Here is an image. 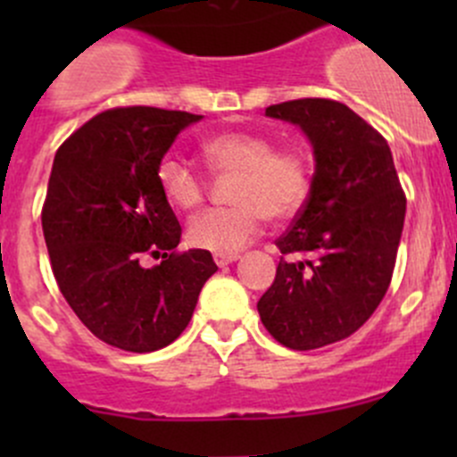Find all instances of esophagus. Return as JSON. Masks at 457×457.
<instances>
[{
	"instance_id": "34e87169",
	"label": "esophagus",
	"mask_w": 457,
	"mask_h": 457,
	"mask_svg": "<svg viewBox=\"0 0 457 457\" xmlns=\"http://www.w3.org/2000/svg\"><path fill=\"white\" fill-rule=\"evenodd\" d=\"M238 258V254H214V262L219 267H225L229 265V262H234Z\"/></svg>"
}]
</instances>
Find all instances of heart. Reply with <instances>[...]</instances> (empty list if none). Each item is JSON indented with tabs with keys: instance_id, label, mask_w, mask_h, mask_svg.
Wrapping results in <instances>:
<instances>
[{
	"instance_id": "heart-1",
	"label": "heart",
	"mask_w": 457,
	"mask_h": 457,
	"mask_svg": "<svg viewBox=\"0 0 457 457\" xmlns=\"http://www.w3.org/2000/svg\"><path fill=\"white\" fill-rule=\"evenodd\" d=\"M203 159L216 172H237L232 201L237 205L210 210L187 228V243L214 254H237L261 234L262 220L292 219L310 196L312 163L298 147H276L270 135L225 130L199 143ZM156 181L170 205L192 212L207 196L205 179L187 161L163 156Z\"/></svg>"
}]
</instances>
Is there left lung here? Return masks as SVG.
<instances>
[{
	"label": "left lung",
	"instance_id": "obj_1",
	"mask_svg": "<svg viewBox=\"0 0 457 457\" xmlns=\"http://www.w3.org/2000/svg\"><path fill=\"white\" fill-rule=\"evenodd\" d=\"M314 145L310 196L276 241L280 261L258 301L265 329L296 352L349 338L370 320L394 276L407 196L385 137L334 99L270 105Z\"/></svg>",
	"mask_w": 457,
	"mask_h": 457
}]
</instances>
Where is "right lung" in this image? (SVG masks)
Masks as SVG:
<instances>
[{
  "mask_svg": "<svg viewBox=\"0 0 457 457\" xmlns=\"http://www.w3.org/2000/svg\"><path fill=\"white\" fill-rule=\"evenodd\" d=\"M201 114L128 105L99 112L59 145L41 228L50 267L77 318L104 343L147 353L174 343L219 267L177 252L181 225L156 165ZM143 255L164 261L147 270Z\"/></svg>",
  "mask_w": 457,
  "mask_h": 457,
  "instance_id": "1",
  "label": "right lung"
}]
</instances>
